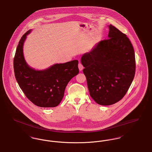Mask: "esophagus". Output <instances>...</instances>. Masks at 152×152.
Wrapping results in <instances>:
<instances>
[{
  "instance_id": "esophagus-1",
  "label": "esophagus",
  "mask_w": 152,
  "mask_h": 152,
  "mask_svg": "<svg viewBox=\"0 0 152 152\" xmlns=\"http://www.w3.org/2000/svg\"><path fill=\"white\" fill-rule=\"evenodd\" d=\"M78 66H79V69L80 71H81L84 69V66H83V65H82L81 63H79Z\"/></svg>"
}]
</instances>
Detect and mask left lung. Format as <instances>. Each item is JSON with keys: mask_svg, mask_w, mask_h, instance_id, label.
I'll return each instance as SVG.
<instances>
[{"mask_svg": "<svg viewBox=\"0 0 152 152\" xmlns=\"http://www.w3.org/2000/svg\"><path fill=\"white\" fill-rule=\"evenodd\" d=\"M108 27V39L96 44L81 58L90 96L101 105H110L123 99L136 70L129 39L112 25Z\"/></svg>", "mask_w": 152, "mask_h": 152, "instance_id": "8db88e82", "label": "left lung"}]
</instances>
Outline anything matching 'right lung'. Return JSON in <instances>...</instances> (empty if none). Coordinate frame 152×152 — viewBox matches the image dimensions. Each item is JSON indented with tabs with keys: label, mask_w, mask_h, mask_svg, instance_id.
Returning a JSON list of instances; mask_svg holds the SVG:
<instances>
[{
	"label": "right lung",
	"mask_w": 152,
	"mask_h": 152,
	"mask_svg": "<svg viewBox=\"0 0 152 152\" xmlns=\"http://www.w3.org/2000/svg\"><path fill=\"white\" fill-rule=\"evenodd\" d=\"M32 29L24 34L20 40L14 60L16 80L26 96L40 107H57L62 100L65 88L79 70L78 60L55 64L50 67L36 70L26 62L23 54V45Z\"/></svg>",
	"instance_id": "1"
}]
</instances>
